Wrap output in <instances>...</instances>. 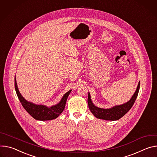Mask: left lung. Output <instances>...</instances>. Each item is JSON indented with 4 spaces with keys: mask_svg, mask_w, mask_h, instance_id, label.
I'll use <instances>...</instances> for the list:
<instances>
[{
    "mask_svg": "<svg viewBox=\"0 0 157 157\" xmlns=\"http://www.w3.org/2000/svg\"><path fill=\"white\" fill-rule=\"evenodd\" d=\"M140 82L138 83L136 90L132 96V98L127 103L123 105L115 106L111 109H104L95 107L90 98V95L89 93L88 96V105L91 112L97 118L105 120H117L124 116L132 107L138 96V94L140 89Z\"/></svg>",
    "mask_w": 157,
    "mask_h": 157,
    "instance_id": "8db88e82",
    "label": "left lung"
}]
</instances>
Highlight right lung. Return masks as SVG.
Masks as SVG:
<instances>
[{"mask_svg": "<svg viewBox=\"0 0 157 157\" xmlns=\"http://www.w3.org/2000/svg\"><path fill=\"white\" fill-rule=\"evenodd\" d=\"M15 89L22 105L25 110L36 120H50L57 118L63 111L65 106L67 99L72 90H69L65 94L60 101L56 105L51 107H47L45 105H36L27 101L19 91L15 77Z\"/></svg>", "mask_w": 157, "mask_h": 157, "instance_id": "1", "label": "right lung"}]
</instances>
